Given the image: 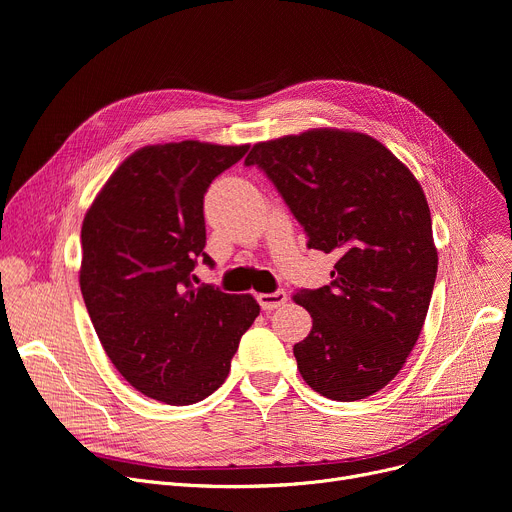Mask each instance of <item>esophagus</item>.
<instances>
[{
  "instance_id": "esophagus-1",
  "label": "esophagus",
  "mask_w": 512,
  "mask_h": 512,
  "mask_svg": "<svg viewBox=\"0 0 512 512\" xmlns=\"http://www.w3.org/2000/svg\"><path fill=\"white\" fill-rule=\"evenodd\" d=\"M257 301H259L263 311H274V309L282 307L288 301V294L284 290H276V292H270V294H259Z\"/></svg>"
}]
</instances>
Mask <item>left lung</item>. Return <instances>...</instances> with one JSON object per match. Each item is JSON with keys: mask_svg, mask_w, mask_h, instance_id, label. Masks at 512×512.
I'll return each instance as SVG.
<instances>
[{"mask_svg": "<svg viewBox=\"0 0 512 512\" xmlns=\"http://www.w3.org/2000/svg\"><path fill=\"white\" fill-rule=\"evenodd\" d=\"M245 164L276 184L309 249L338 255L330 286L292 294L313 319L292 348L303 380L340 402L382 390L413 351L438 272L421 184L380 141L340 128L255 143Z\"/></svg>", "mask_w": 512, "mask_h": 512, "instance_id": "obj_1", "label": "left lung"}]
</instances>
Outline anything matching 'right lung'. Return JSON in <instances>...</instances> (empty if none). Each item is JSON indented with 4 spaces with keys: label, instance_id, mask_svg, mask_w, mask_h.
<instances>
[{
    "label": "right lung",
    "instance_id": "right-lung-1",
    "mask_svg": "<svg viewBox=\"0 0 512 512\" xmlns=\"http://www.w3.org/2000/svg\"><path fill=\"white\" fill-rule=\"evenodd\" d=\"M249 145L180 141L128 155L85 213L80 292L122 378L166 405H193L228 378L259 315L251 294L193 286L203 195Z\"/></svg>",
    "mask_w": 512,
    "mask_h": 512
}]
</instances>
